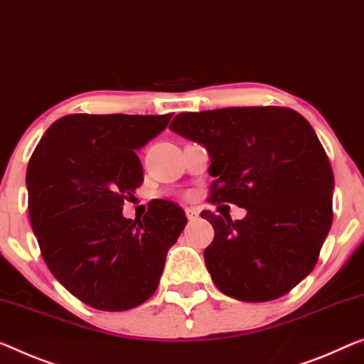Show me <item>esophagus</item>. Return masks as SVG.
<instances>
[{
  "label": "esophagus",
  "mask_w": 364,
  "mask_h": 364,
  "mask_svg": "<svg viewBox=\"0 0 364 364\" xmlns=\"http://www.w3.org/2000/svg\"><path fill=\"white\" fill-rule=\"evenodd\" d=\"M186 215H187V220H188V221L198 220V211L193 210V208H187V210H186Z\"/></svg>",
  "instance_id": "34e87169"
}]
</instances>
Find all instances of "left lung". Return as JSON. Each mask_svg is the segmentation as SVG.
Segmentation results:
<instances>
[{
  "label": "left lung",
  "instance_id": "left-lung-1",
  "mask_svg": "<svg viewBox=\"0 0 364 364\" xmlns=\"http://www.w3.org/2000/svg\"><path fill=\"white\" fill-rule=\"evenodd\" d=\"M171 130L208 151L211 201L244 220L201 211L215 229L203 257L220 291L244 303L287 294L309 275L332 225L333 172L314 128L283 107L183 112Z\"/></svg>",
  "mask_w": 364,
  "mask_h": 364
}]
</instances>
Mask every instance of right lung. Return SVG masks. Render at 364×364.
<instances>
[{"label": "right lung", "instance_id": "right-lung-1", "mask_svg": "<svg viewBox=\"0 0 364 364\" xmlns=\"http://www.w3.org/2000/svg\"><path fill=\"white\" fill-rule=\"evenodd\" d=\"M166 115L61 117L27 166L31 225L53 277L100 311H127L154 294L166 255L187 225L159 200L143 220L124 216V200L143 183L136 151L166 130Z\"/></svg>", "mask_w": 364, "mask_h": 364}]
</instances>
